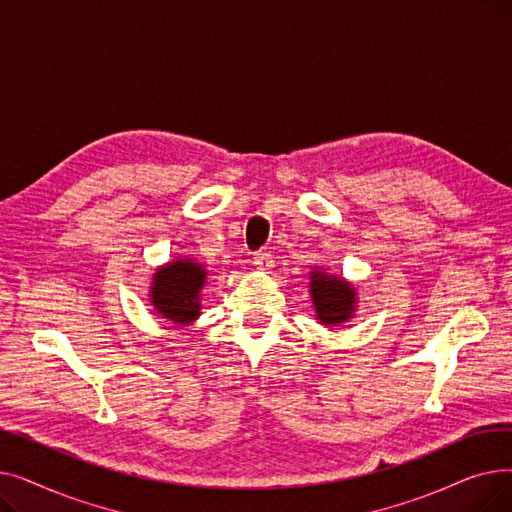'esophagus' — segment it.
<instances>
[{
	"mask_svg": "<svg viewBox=\"0 0 512 512\" xmlns=\"http://www.w3.org/2000/svg\"><path fill=\"white\" fill-rule=\"evenodd\" d=\"M253 265L257 267L259 272H270L274 267V257L270 253H255Z\"/></svg>",
	"mask_w": 512,
	"mask_h": 512,
	"instance_id": "obj_1",
	"label": "esophagus"
}]
</instances>
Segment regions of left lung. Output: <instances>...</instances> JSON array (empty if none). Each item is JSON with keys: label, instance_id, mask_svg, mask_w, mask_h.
I'll use <instances>...</instances> for the list:
<instances>
[{"label": "left lung", "instance_id": "1", "mask_svg": "<svg viewBox=\"0 0 512 512\" xmlns=\"http://www.w3.org/2000/svg\"><path fill=\"white\" fill-rule=\"evenodd\" d=\"M309 294L315 319L326 328H340L355 317L359 307L355 286L338 274L326 272L324 267H313L309 272Z\"/></svg>", "mask_w": 512, "mask_h": 512}]
</instances>
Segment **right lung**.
Segmentation results:
<instances>
[{
  "label": "right lung",
  "mask_w": 512,
  "mask_h": 512,
  "mask_svg": "<svg viewBox=\"0 0 512 512\" xmlns=\"http://www.w3.org/2000/svg\"><path fill=\"white\" fill-rule=\"evenodd\" d=\"M205 284V265L193 257H178L155 270L149 301L157 315L172 324L191 326L201 315V290Z\"/></svg>",
  "instance_id": "1"
}]
</instances>
